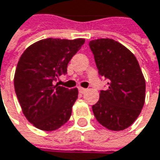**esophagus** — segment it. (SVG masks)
I'll use <instances>...</instances> for the list:
<instances>
[{"label":"esophagus","mask_w":160,"mask_h":160,"mask_svg":"<svg viewBox=\"0 0 160 160\" xmlns=\"http://www.w3.org/2000/svg\"><path fill=\"white\" fill-rule=\"evenodd\" d=\"M79 91H80V93H84L86 91H87V89H85V88H81V87H80L79 88Z\"/></svg>","instance_id":"obj_1"}]
</instances>
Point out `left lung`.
I'll use <instances>...</instances> for the list:
<instances>
[{"label": "left lung", "mask_w": 160, "mask_h": 160, "mask_svg": "<svg viewBox=\"0 0 160 160\" xmlns=\"http://www.w3.org/2000/svg\"><path fill=\"white\" fill-rule=\"evenodd\" d=\"M98 74L108 80L92 106L97 121L111 131L130 127L140 115L145 98V80L133 53L112 39L89 42Z\"/></svg>", "instance_id": "1"}]
</instances>
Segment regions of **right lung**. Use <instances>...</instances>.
Here are the masks:
<instances>
[{"label":"right lung","mask_w":160,"mask_h":160,"mask_svg":"<svg viewBox=\"0 0 160 160\" xmlns=\"http://www.w3.org/2000/svg\"><path fill=\"white\" fill-rule=\"evenodd\" d=\"M85 42L84 39H44L21 55L15 74V91L28 120L42 131H54L70 118L78 89L54 84L66 75L68 64Z\"/></svg>","instance_id":"1"}]
</instances>
